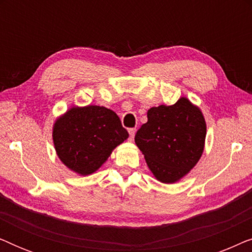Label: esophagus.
<instances>
[{
    "instance_id": "obj_1",
    "label": "esophagus",
    "mask_w": 252,
    "mask_h": 252,
    "mask_svg": "<svg viewBox=\"0 0 252 252\" xmlns=\"http://www.w3.org/2000/svg\"><path fill=\"white\" fill-rule=\"evenodd\" d=\"M128 133H129V140L133 141L134 135H135V133H136V129L135 128H130V129H128Z\"/></svg>"
}]
</instances>
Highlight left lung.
<instances>
[{
	"mask_svg": "<svg viewBox=\"0 0 252 252\" xmlns=\"http://www.w3.org/2000/svg\"><path fill=\"white\" fill-rule=\"evenodd\" d=\"M147 117L134 139L136 146L158 181L178 182L195 167L204 151V116L184 96L173 105L150 108Z\"/></svg>",
	"mask_w": 252,
	"mask_h": 252,
	"instance_id": "1",
	"label": "left lung"
}]
</instances>
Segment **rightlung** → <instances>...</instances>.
Segmentation results:
<instances>
[{"label":"right lung","mask_w":252,"mask_h":252,"mask_svg":"<svg viewBox=\"0 0 252 252\" xmlns=\"http://www.w3.org/2000/svg\"><path fill=\"white\" fill-rule=\"evenodd\" d=\"M128 133L112 110L99 105H73L55 120L56 154L68 170L91 175L108 160Z\"/></svg>","instance_id":"1"}]
</instances>
